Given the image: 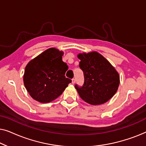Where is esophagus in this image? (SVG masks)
<instances>
[{"mask_svg":"<svg viewBox=\"0 0 146 146\" xmlns=\"http://www.w3.org/2000/svg\"><path fill=\"white\" fill-rule=\"evenodd\" d=\"M75 82H76V79L75 78H73L72 79V83L73 84H75Z\"/></svg>","mask_w":146,"mask_h":146,"instance_id":"obj_1","label":"esophagus"}]
</instances>
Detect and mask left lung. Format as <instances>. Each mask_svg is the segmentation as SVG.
<instances>
[{
    "mask_svg": "<svg viewBox=\"0 0 146 146\" xmlns=\"http://www.w3.org/2000/svg\"><path fill=\"white\" fill-rule=\"evenodd\" d=\"M79 67L83 71L84 82L75 85L80 96L86 102L99 105L108 101L117 90L119 76L111 64L99 53L80 54Z\"/></svg>",
    "mask_w": 146,
    "mask_h": 146,
    "instance_id": "1",
    "label": "left lung"
}]
</instances>
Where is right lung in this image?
Segmentation results:
<instances>
[{"mask_svg": "<svg viewBox=\"0 0 146 146\" xmlns=\"http://www.w3.org/2000/svg\"><path fill=\"white\" fill-rule=\"evenodd\" d=\"M63 52L51 48L32 60L25 68L24 84L31 97L48 103L62 94L70 79L66 78L68 66L62 61Z\"/></svg>", "mask_w": 146, "mask_h": 146, "instance_id": "right-lung-1", "label": "right lung"}]
</instances>
